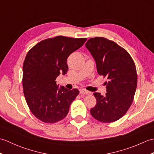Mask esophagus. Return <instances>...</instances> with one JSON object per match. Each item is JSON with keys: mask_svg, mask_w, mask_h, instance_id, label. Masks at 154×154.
<instances>
[{"mask_svg": "<svg viewBox=\"0 0 154 154\" xmlns=\"http://www.w3.org/2000/svg\"><path fill=\"white\" fill-rule=\"evenodd\" d=\"M80 93L81 94H90L91 93L90 92V91H87L86 89H82L80 90Z\"/></svg>", "mask_w": 154, "mask_h": 154, "instance_id": "34e87169", "label": "esophagus"}]
</instances>
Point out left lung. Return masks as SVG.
<instances>
[{
    "mask_svg": "<svg viewBox=\"0 0 154 154\" xmlns=\"http://www.w3.org/2000/svg\"><path fill=\"white\" fill-rule=\"evenodd\" d=\"M85 45L96 61L98 73L108 79L105 95L93 93L97 104L91 114L101 122H115L134 100L138 81L134 61L125 49L105 38H90Z\"/></svg>",
    "mask_w": 154,
    "mask_h": 154,
    "instance_id": "1",
    "label": "left lung"
}]
</instances>
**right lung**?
Returning <instances> with one entry per match:
<instances>
[{
  "label": "right lung",
  "instance_id": "right-lung-1",
  "mask_svg": "<svg viewBox=\"0 0 154 154\" xmlns=\"http://www.w3.org/2000/svg\"><path fill=\"white\" fill-rule=\"evenodd\" d=\"M87 38L57 35L38 42L26 55L22 86L32 113L45 123H55L66 117L71 103L79 94L77 89L59 88L57 77L67 73V57Z\"/></svg>",
  "mask_w": 154,
  "mask_h": 154
}]
</instances>
